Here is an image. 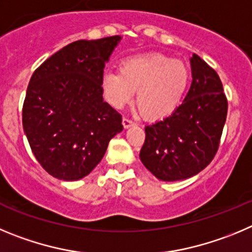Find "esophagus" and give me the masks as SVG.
<instances>
[{
  "label": "esophagus",
  "instance_id": "obj_1",
  "mask_svg": "<svg viewBox=\"0 0 252 252\" xmlns=\"http://www.w3.org/2000/svg\"><path fill=\"white\" fill-rule=\"evenodd\" d=\"M134 122L131 121V119H129V118H123V126L124 128H129V126H134Z\"/></svg>",
  "mask_w": 252,
  "mask_h": 252
}]
</instances>
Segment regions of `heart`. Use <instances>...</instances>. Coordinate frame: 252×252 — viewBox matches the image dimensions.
Instances as JSON below:
<instances>
[{
	"label": "heart",
	"mask_w": 252,
	"mask_h": 252,
	"mask_svg": "<svg viewBox=\"0 0 252 252\" xmlns=\"http://www.w3.org/2000/svg\"><path fill=\"white\" fill-rule=\"evenodd\" d=\"M189 80V69L183 61L162 54H146L124 60L119 72H105L101 90L105 100L117 109L130 103L137 90L139 112L147 119L158 121L180 106Z\"/></svg>",
	"instance_id": "b5f03b06"
}]
</instances>
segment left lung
<instances>
[{
    "label": "left lung",
    "instance_id": "left-lung-1",
    "mask_svg": "<svg viewBox=\"0 0 252 252\" xmlns=\"http://www.w3.org/2000/svg\"><path fill=\"white\" fill-rule=\"evenodd\" d=\"M192 84L171 115L146 126L139 158L160 181H181L205 169L216 156L227 115L220 76L198 55L191 58Z\"/></svg>",
    "mask_w": 252,
    "mask_h": 252
}]
</instances>
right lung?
I'll return each instance as SVG.
<instances>
[{"instance_id":"add662e5","label":"right lung","mask_w":252,"mask_h":252,"mask_svg":"<svg viewBox=\"0 0 252 252\" xmlns=\"http://www.w3.org/2000/svg\"><path fill=\"white\" fill-rule=\"evenodd\" d=\"M121 36L79 40L44 61L32 74L22 126L33 156L58 180L88 176L123 130L122 115L104 101L105 63Z\"/></svg>"}]
</instances>
